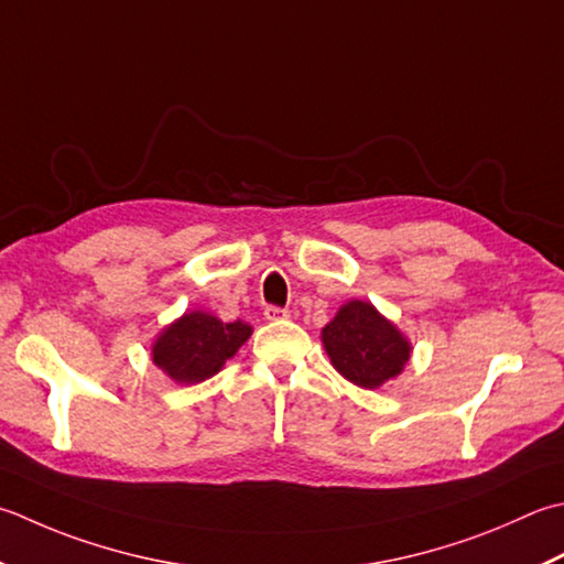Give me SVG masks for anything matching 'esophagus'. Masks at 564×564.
<instances>
[{
  "label": "esophagus",
  "mask_w": 564,
  "mask_h": 564,
  "mask_svg": "<svg viewBox=\"0 0 564 564\" xmlns=\"http://www.w3.org/2000/svg\"><path fill=\"white\" fill-rule=\"evenodd\" d=\"M263 317L271 319V323H275V319L289 317V311H285V307H279V305H267V311H263Z\"/></svg>",
  "instance_id": "obj_1"
}]
</instances>
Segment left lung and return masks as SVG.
<instances>
[{
  "label": "left lung",
  "instance_id": "1",
  "mask_svg": "<svg viewBox=\"0 0 564 564\" xmlns=\"http://www.w3.org/2000/svg\"><path fill=\"white\" fill-rule=\"evenodd\" d=\"M323 345L335 369L361 389H379L399 377L411 357V345L377 307L349 301L323 329Z\"/></svg>",
  "mask_w": 564,
  "mask_h": 564
}]
</instances>
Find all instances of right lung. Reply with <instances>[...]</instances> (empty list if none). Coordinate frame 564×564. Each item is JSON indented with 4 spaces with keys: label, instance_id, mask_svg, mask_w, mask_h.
<instances>
[{
    "label": "right lung",
    "instance_id": "right-lung-1",
    "mask_svg": "<svg viewBox=\"0 0 564 564\" xmlns=\"http://www.w3.org/2000/svg\"><path fill=\"white\" fill-rule=\"evenodd\" d=\"M251 335L247 323H223L207 313H185L153 345V361L173 381L197 383L225 367Z\"/></svg>",
    "mask_w": 564,
    "mask_h": 564
}]
</instances>
